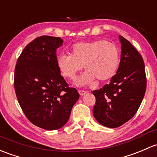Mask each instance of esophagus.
<instances>
[{"label":"esophagus","mask_w":157,"mask_h":157,"mask_svg":"<svg viewBox=\"0 0 157 157\" xmlns=\"http://www.w3.org/2000/svg\"><path fill=\"white\" fill-rule=\"evenodd\" d=\"M78 92L80 95H84L85 94L87 93V92L85 91V90H78Z\"/></svg>","instance_id":"1"}]
</instances>
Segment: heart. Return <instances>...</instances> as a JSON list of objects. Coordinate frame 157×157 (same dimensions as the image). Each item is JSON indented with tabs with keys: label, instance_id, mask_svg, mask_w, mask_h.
<instances>
[{
	"label": "heart",
	"instance_id": "heart-1",
	"mask_svg": "<svg viewBox=\"0 0 157 157\" xmlns=\"http://www.w3.org/2000/svg\"><path fill=\"white\" fill-rule=\"evenodd\" d=\"M120 64V51L115 44L105 40L80 42L71 47V55L62 54L57 65L63 77L73 80L83 69L86 72L77 81V85L91 83L94 79L105 81L111 78Z\"/></svg>",
	"mask_w": 157,
	"mask_h": 157
}]
</instances>
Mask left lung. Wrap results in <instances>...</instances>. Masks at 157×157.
<instances>
[{
  "label": "left lung",
  "instance_id": "8db88e82",
  "mask_svg": "<svg viewBox=\"0 0 157 157\" xmlns=\"http://www.w3.org/2000/svg\"><path fill=\"white\" fill-rule=\"evenodd\" d=\"M121 59L110 82L94 90L93 115L100 124L108 128L122 126L136 113L147 87L144 62L141 54L120 35Z\"/></svg>",
  "mask_w": 157,
  "mask_h": 157
}]
</instances>
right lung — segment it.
Here are the masks:
<instances>
[{
	"mask_svg": "<svg viewBox=\"0 0 157 157\" xmlns=\"http://www.w3.org/2000/svg\"><path fill=\"white\" fill-rule=\"evenodd\" d=\"M63 40L40 36L29 43L18 58L14 89L28 120L47 130L62 128L80 95L69 87L57 65L56 49Z\"/></svg>",
	"mask_w": 157,
	"mask_h": 157,
	"instance_id": "obj_1",
	"label": "right lung"
}]
</instances>
